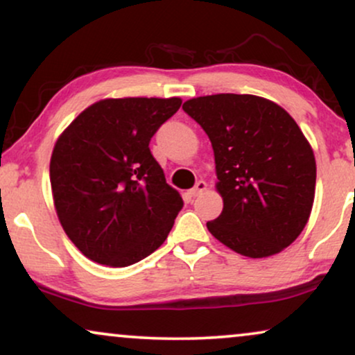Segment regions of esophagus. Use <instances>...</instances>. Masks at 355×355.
<instances>
[{"label": "esophagus", "instance_id": "34e87169", "mask_svg": "<svg viewBox=\"0 0 355 355\" xmlns=\"http://www.w3.org/2000/svg\"><path fill=\"white\" fill-rule=\"evenodd\" d=\"M203 191H207V182L205 181H198L193 189L191 191V196L192 197H198Z\"/></svg>", "mask_w": 355, "mask_h": 355}]
</instances>
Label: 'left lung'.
Here are the masks:
<instances>
[{"label": "left lung", "instance_id": "8db88e82", "mask_svg": "<svg viewBox=\"0 0 355 355\" xmlns=\"http://www.w3.org/2000/svg\"><path fill=\"white\" fill-rule=\"evenodd\" d=\"M215 153L223 211L207 227L237 254L261 259L293 244L312 211L317 164L288 111L255 95L187 100Z\"/></svg>", "mask_w": 355, "mask_h": 355}]
</instances>
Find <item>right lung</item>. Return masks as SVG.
<instances>
[{
    "instance_id": "add662e5",
    "label": "right lung",
    "mask_w": 355,
    "mask_h": 355,
    "mask_svg": "<svg viewBox=\"0 0 355 355\" xmlns=\"http://www.w3.org/2000/svg\"><path fill=\"white\" fill-rule=\"evenodd\" d=\"M181 98H106L82 111L53 148V200L87 259L137 263L166 239L184 205L150 152Z\"/></svg>"
}]
</instances>
